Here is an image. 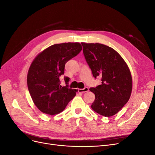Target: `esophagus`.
<instances>
[{"instance_id": "1", "label": "esophagus", "mask_w": 155, "mask_h": 155, "mask_svg": "<svg viewBox=\"0 0 155 155\" xmlns=\"http://www.w3.org/2000/svg\"><path fill=\"white\" fill-rule=\"evenodd\" d=\"M89 91V89L88 87H85L84 88H79L78 89V92H81V93H85V92H87Z\"/></svg>"}]
</instances>
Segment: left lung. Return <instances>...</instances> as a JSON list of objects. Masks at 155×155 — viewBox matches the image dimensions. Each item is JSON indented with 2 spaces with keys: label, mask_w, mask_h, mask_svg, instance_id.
Masks as SVG:
<instances>
[{
  "label": "left lung",
  "mask_w": 155,
  "mask_h": 155,
  "mask_svg": "<svg viewBox=\"0 0 155 155\" xmlns=\"http://www.w3.org/2000/svg\"><path fill=\"white\" fill-rule=\"evenodd\" d=\"M93 76L101 77V85L89 90L95 94L91 108L106 117L118 112L129 101L133 79L128 65L117 51L100 43H81Z\"/></svg>",
  "instance_id": "8db88e82"
}]
</instances>
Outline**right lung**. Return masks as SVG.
Here are the masks:
<instances>
[{
	"instance_id": "add662e5",
	"label": "right lung",
	"mask_w": 155,
	"mask_h": 155,
	"mask_svg": "<svg viewBox=\"0 0 155 155\" xmlns=\"http://www.w3.org/2000/svg\"><path fill=\"white\" fill-rule=\"evenodd\" d=\"M79 43L55 44L42 51L33 61L28 72V91L35 106L43 113L55 115L62 112L78 92L60 85L59 77L64 74L66 63L81 50Z\"/></svg>"
}]
</instances>
